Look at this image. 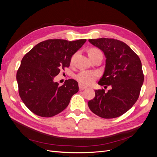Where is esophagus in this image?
Instances as JSON below:
<instances>
[{
  "label": "esophagus",
  "instance_id": "1",
  "mask_svg": "<svg viewBox=\"0 0 157 157\" xmlns=\"http://www.w3.org/2000/svg\"><path fill=\"white\" fill-rule=\"evenodd\" d=\"M78 87H79V90H84V89L87 88L86 86H83V85L81 84H78Z\"/></svg>",
  "mask_w": 157,
  "mask_h": 157
}]
</instances>
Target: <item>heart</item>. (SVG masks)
<instances>
[{
  "instance_id": "heart-1",
  "label": "heart",
  "mask_w": 157,
  "mask_h": 157,
  "mask_svg": "<svg viewBox=\"0 0 157 157\" xmlns=\"http://www.w3.org/2000/svg\"><path fill=\"white\" fill-rule=\"evenodd\" d=\"M101 52V51L95 48H90L88 51V55L90 58H91L97 54L98 53ZM75 55L71 58V61H73ZM98 73L96 71H82L78 73L77 75L75 76V79L81 84L83 85H89L92 84L95 80L98 77Z\"/></svg>"
}]
</instances>
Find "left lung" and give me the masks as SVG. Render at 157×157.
<instances>
[{
	"label": "left lung",
	"mask_w": 157,
	"mask_h": 157,
	"mask_svg": "<svg viewBox=\"0 0 157 157\" xmlns=\"http://www.w3.org/2000/svg\"><path fill=\"white\" fill-rule=\"evenodd\" d=\"M103 52L105 68L98 82L111 89L95 90V97L88 103L94 114L103 118L122 115L134 105L139 98L144 80L140 58L124 42L114 39H89Z\"/></svg>",
	"instance_id": "1"
}]
</instances>
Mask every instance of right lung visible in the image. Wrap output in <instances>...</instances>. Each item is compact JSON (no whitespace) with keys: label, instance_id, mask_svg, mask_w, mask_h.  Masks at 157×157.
Instances as JSON below:
<instances>
[{"label":"right lung","instance_id":"right-lung-1","mask_svg":"<svg viewBox=\"0 0 157 157\" xmlns=\"http://www.w3.org/2000/svg\"><path fill=\"white\" fill-rule=\"evenodd\" d=\"M86 41L48 39L37 44L24 56L16 79L20 96L31 112L52 117L68 106L71 97L78 91V82L68 79L59 86L54 78L61 69L69 67L73 55Z\"/></svg>","mask_w":157,"mask_h":157}]
</instances>
